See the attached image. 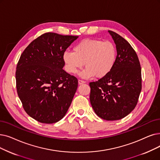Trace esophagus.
Listing matches in <instances>:
<instances>
[{"label": "esophagus", "mask_w": 160, "mask_h": 160, "mask_svg": "<svg viewBox=\"0 0 160 160\" xmlns=\"http://www.w3.org/2000/svg\"><path fill=\"white\" fill-rule=\"evenodd\" d=\"M86 82L84 80H78V84L80 85V84H84Z\"/></svg>", "instance_id": "1"}]
</instances>
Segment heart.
Here are the masks:
<instances>
[{
    "label": "heart",
    "mask_w": 160,
    "mask_h": 160,
    "mask_svg": "<svg viewBox=\"0 0 160 160\" xmlns=\"http://www.w3.org/2000/svg\"><path fill=\"white\" fill-rule=\"evenodd\" d=\"M72 51L63 53L67 71L77 74L85 63L86 68L80 73L84 78L95 75L97 78L105 77L112 71L116 62V47L109 40L86 39L75 45Z\"/></svg>",
    "instance_id": "b5f03b06"
}]
</instances>
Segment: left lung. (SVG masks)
I'll return each instance as SVG.
<instances>
[{"label": "left lung", "mask_w": 160, "mask_h": 160, "mask_svg": "<svg viewBox=\"0 0 160 160\" xmlns=\"http://www.w3.org/2000/svg\"><path fill=\"white\" fill-rule=\"evenodd\" d=\"M117 50L112 71L107 76L89 83V100L95 112L103 120H120L137 104L142 89L141 67L134 49L122 37L112 31Z\"/></svg>", "instance_id": "8db88e82"}]
</instances>
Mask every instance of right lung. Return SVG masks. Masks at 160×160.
I'll use <instances>...</instances> for the list:
<instances>
[{"label":"right lung","instance_id":"1","mask_svg":"<svg viewBox=\"0 0 160 160\" xmlns=\"http://www.w3.org/2000/svg\"><path fill=\"white\" fill-rule=\"evenodd\" d=\"M78 36L46 32L34 39L16 67V89L27 114L53 123L65 116L78 88V79L65 72L63 53Z\"/></svg>","mask_w":160,"mask_h":160}]
</instances>
